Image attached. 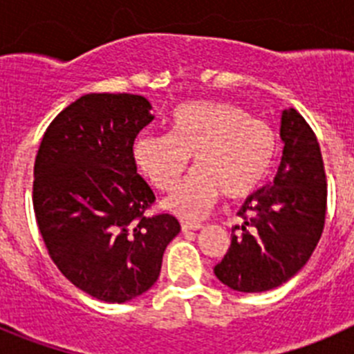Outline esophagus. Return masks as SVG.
<instances>
[{
	"mask_svg": "<svg viewBox=\"0 0 354 354\" xmlns=\"http://www.w3.org/2000/svg\"><path fill=\"white\" fill-rule=\"evenodd\" d=\"M202 228V223L200 221H183V230L187 232V230H198Z\"/></svg>",
	"mask_w": 354,
	"mask_h": 354,
	"instance_id": "obj_1",
	"label": "esophagus"
}]
</instances>
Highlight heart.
Listing matches in <instances>:
<instances>
[{
	"label": "heart",
	"mask_w": 354,
	"mask_h": 354,
	"mask_svg": "<svg viewBox=\"0 0 354 354\" xmlns=\"http://www.w3.org/2000/svg\"><path fill=\"white\" fill-rule=\"evenodd\" d=\"M277 140L271 127L228 102L193 101L171 111L168 134L143 133L133 143L138 170L159 192H171L186 171L195 170L167 200L180 218H202L223 193L243 198L264 183L273 167Z\"/></svg>",
	"instance_id": "1"
}]
</instances>
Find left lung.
Returning <instances> with one entry per match:
<instances>
[{
	"instance_id": "8db88e82",
	"label": "left lung",
	"mask_w": 354,
	"mask_h": 354,
	"mask_svg": "<svg viewBox=\"0 0 354 354\" xmlns=\"http://www.w3.org/2000/svg\"><path fill=\"white\" fill-rule=\"evenodd\" d=\"M283 154L273 183L245 200L230 248L214 274L239 292H264L301 270L317 246L326 218V175L314 131L294 108L280 122Z\"/></svg>"
}]
</instances>
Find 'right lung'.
Segmentation results:
<instances>
[{
    "label": "right lung",
    "mask_w": 354,
    "mask_h": 354,
    "mask_svg": "<svg viewBox=\"0 0 354 354\" xmlns=\"http://www.w3.org/2000/svg\"><path fill=\"white\" fill-rule=\"evenodd\" d=\"M133 93H86L44 134L33 168V209L49 255L93 298L126 303L154 286L180 225L147 216L154 193L136 171L133 143L154 120Z\"/></svg>",
    "instance_id": "add662e5"
}]
</instances>
